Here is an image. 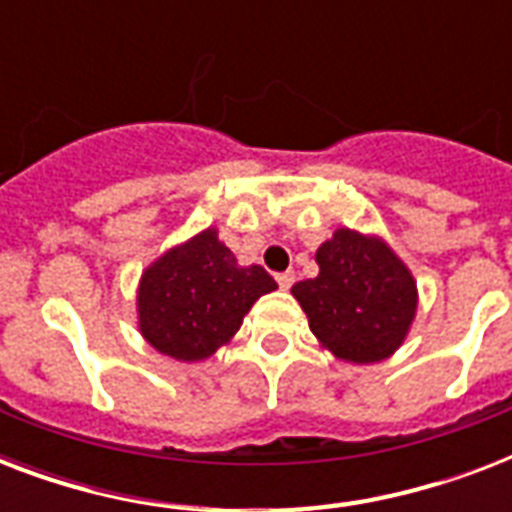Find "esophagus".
Instances as JSON below:
<instances>
[{"instance_id":"34e87169","label":"esophagus","mask_w":512,"mask_h":512,"mask_svg":"<svg viewBox=\"0 0 512 512\" xmlns=\"http://www.w3.org/2000/svg\"><path fill=\"white\" fill-rule=\"evenodd\" d=\"M276 281H279L281 289H289V287H292V284H295V273H292V271L279 273V276H276Z\"/></svg>"}]
</instances>
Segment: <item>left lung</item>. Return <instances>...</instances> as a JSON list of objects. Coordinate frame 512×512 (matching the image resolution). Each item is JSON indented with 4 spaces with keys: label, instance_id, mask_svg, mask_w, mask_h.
Returning <instances> with one entry per match:
<instances>
[{
    "label": "left lung",
    "instance_id": "obj_1",
    "mask_svg": "<svg viewBox=\"0 0 512 512\" xmlns=\"http://www.w3.org/2000/svg\"><path fill=\"white\" fill-rule=\"evenodd\" d=\"M319 276L292 295L311 332L342 361L374 364L396 353L417 313V284L382 239L340 228L316 252Z\"/></svg>",
    "mask_w": 512,
    "mask_h": 512
}]
</instances>
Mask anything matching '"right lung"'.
<instances>
[{"label":"right lung","mask_w":512,"mask_h":512,"mask_svg":"<svg viewBox=\"0 0 512 512\" xmlns=\"http://www.w3.org/2000/svg\"><path fill=\"white\" fill-rule=\"evenodd\" d=\"M276 289L260 265L236 263L215 228L164 252L138 289L140 335L177 361H201L239 332L257 297Z\"/></svg>","instance_id":"right-lung-1"}]
</instances>
